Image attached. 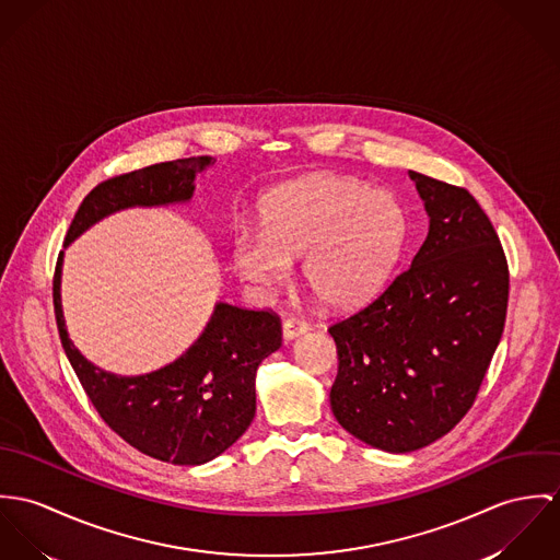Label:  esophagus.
<instances>
[{"label": "esophagus", "instance_id": "obj_1", "mask_svg": "<svg viewBox=\"0 0 560 560\" xmlns=\"http://www.w3.org/2000/svg\"><path fill=\"white\" fill-rule=\"evenodd\" d=\"M307 322H303V319H296V317H290V319H285L283 322V339L285 341H292V339H296V337H301V335H305L307 332Z\"/></svg>", "mask_w": 560, "mask_h": 560}]
</instances>
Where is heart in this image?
<instances>
[{
  "instance_id": "heart-1",
  "label": "heart",
  "mask_w": 560,
  "mask_h": 560,
  "mask_svg": "<svg viewBox=\"0 0 560 560\" xmlns=\"http://www.w3.org/2000/svg\"><path fill=\"white\" fill-rule=\"evenodd\" d=\"M408 241L401 201L384 188L337 174H315L270 190L259 228L230 232V261L243 283L270 292L290 281L303 257V279L330 307L373 296L393 275Z\"/></svg>"
}]
</instances>
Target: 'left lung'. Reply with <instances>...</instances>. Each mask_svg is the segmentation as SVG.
Instances as JSON below:
<instances>
[{"label":"left lung","instance_id":"obj_1","mask_svg":"<svg viewBox=\"0 0 560 560\" xmlns=\"http://www.w3.org/2000/svg\"><path fill=\"white\" fill-rule=\"evenodd\" d=\"M428 238L386 290L328 328L339 372L330 408L365 444L410 453L470 410L502 337L509 268L497 230L466 188L408 172Z\"/></svg>","mask_w":560,"mask_h":560}]
</instances>
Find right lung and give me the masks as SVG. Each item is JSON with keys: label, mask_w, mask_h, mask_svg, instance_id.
Returning <instances> with one entry per match:
<instances>
[{"label": "right lung", "mask_w": 560, "mask_h": 560, "mask_svg": "<svg viewBox=\"0 0 560 560\" xmlns=\"http://www.w3.org/2000/svg\"><path fill=\"white\" fill-rule=\"evenodd\" d=\"M212 156L150 165L101 183L81 201L66 247L101 219L126 208L187 203L195 176ZM63 253L54 277V307L63 352L103 421L137 451L178 466H199L228 451L255 417V373L281 348L270 311L217 303L201 335L174 363L141 375H118L90 363L70 341L62 311Z\"/></svg>", "instance_id": "obj_1"}]
</instances>
